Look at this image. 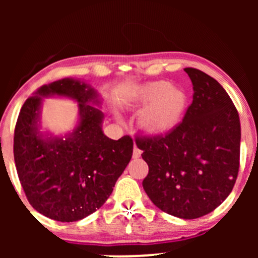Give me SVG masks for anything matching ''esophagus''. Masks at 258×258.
<instances>
[{"label": "esophagus", "mask_w": 258, "mask_h": 258, "mask_svg": "<svg viewBox=\"0 0 258 258\" xmlns=\"http://www.w3.org/2000/svg\"><path fill=\"white\" fill-rule=\"evenodd\" d=\"M141 154H142V150L138 149V148L135 146V149H133V158L138 159L139 156H141Z\"/></svg>", "instance_id": "1"}]
</instances>
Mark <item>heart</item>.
I'll return each mask as SVG.
<instances>
[{
    "label": "heart",
    "mask_w": 258,
    "mask_h": 258,
    "mask_svg": "<svg viewBox=\"0 0 258 258\" xmlns=\"http://www.w3.org/2000/svg\"><path fill=\"white\" fill-rule=\"evenodd\" d=\"M188 97L180 88H174L170 82L156 81L136 88L131 105L142 108L138 122L144 131L153 135L170 132L182 120Z\"/></svg>",
    "instance_id": "heart-1"
}]
</instances>
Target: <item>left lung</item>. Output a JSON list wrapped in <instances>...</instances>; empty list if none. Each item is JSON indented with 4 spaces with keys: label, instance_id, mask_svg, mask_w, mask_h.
<instances>
[{
    "label": "left lung",
    "instance_id": "1",
    "mask_svg": "<svg viewBox=\"0 0 258 258\" xmlns=\"http://www.w3.org/2000/svg\"><path fill=\"white\" fill-rule=\"evenodd\" d=\"M193 103L182 122L165 136L137 137L149 166L143 188L156 207L183 220L212 212L235 184L240 158V120L217 81L185 68Z\"/></svg>",
    "mask_w": 258,
    "mask_h": 258
}]
</instances>
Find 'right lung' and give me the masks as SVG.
I'll use <instances>...</instances> for the list:
<instances>
[{
  "label": "right lung",
  "mask_w": 258,
  "mask_h": 258,
  "mask_svg": "<svg viewBox=\"0 0 258 258\" xmlns=\"http://www.w3.org/2000/svg\"><path fill=\"white\" fill-rule=\"evenodd\" d=\"M48 96L78 103L72 133L55 136L40 131V109ZM100 104L90 84L68 78L41 86L20 109L13 146L17 172L29 203L46 217L75 222L93 214L110 197L132 158L130 136L114 141L103 132Z\"/></svg>",
  "instance_id": "1"
}]
</instances>
